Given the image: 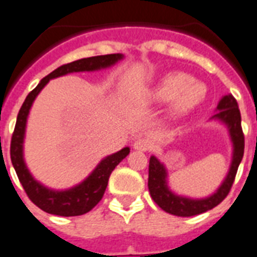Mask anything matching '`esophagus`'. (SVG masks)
<instances>
[{
  "label": "esophagus",
  "mask_w": 257,
  "mask_h": 257,
  "mask_svg": "<svg viewBox=\"0 0 257 257\" xmlns=\"http://www.w3.org/2000/svg\"><path fill=\"white\" fill-rule=\"evenodd\" d=\"M153 147L152 140H149V139H139V140L135 141V144H133V148L136 149V151H151Z\"/></svg>",
  "instance_id": "1"
}]
</instances>
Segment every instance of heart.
I'll return each mask as SVG.
<instances>
[{
	"label": "heart",
	"instance_id": "heart-1",
	"mask_svg": "<svg viewBox=\"0 0 257 257\" xmlns=\"http://www.w3.org/2000/svg\"><path fill=\"white\" fill-rule=\"evenodd\" d=\"M207 88L203 82L195 81L189 74L171 72L157 81L149 93V98L157 104L169 103L167 117L171 120L183 118L203 104Z\"/></svg>",
	"mask_w": 257,
	"mask_h": 257
}]
</instances>
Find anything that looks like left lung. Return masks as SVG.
I'll return each instance as SVG.
<instances>
[{
	"label": "left lung",
	"mask_w": 257,
	"mask_h": 257,
	"mask_svg": "<svg viewBox=\"0 0 257 257\" xmlns=\"http://www.w3.org/2000/svg\"><path fill=\"white\" fill-rule=\"evenodd\" d=\"M211 120L220 121L221 124L227 126L232 148H233L229 171H228L225 179L223 180L221 185L211 196L203 197V199H192V197L175 193L168 185V171L165 168V165L157 157L151 156L149 159L148 188L151 197L163 211L168 212L171 215L181 216V217L200 215V213H204V212L215 208L216 205H219L229 193V189L235 180L236 172H237L244 155L241 116H240L239 105H237L235 97L232 94L221 97V100L219 101L217 108H216V114L211 117Z\"/></svg>",
	"instance_id": "1"
}]
</instances>
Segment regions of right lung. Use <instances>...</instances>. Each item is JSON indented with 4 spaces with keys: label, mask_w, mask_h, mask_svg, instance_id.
Segmentation results:
<instances>
[{
    "label": "right lung",
    "mask_w": 257,
    "mask_h": 257,
    "mask_svg": "<svg viewBox=\"0 0 257 257\" xmlns=\"http://www.w3.org/2000/svg\"><path fill=\"white\" fill-rule=\"evenodd\" d=\"M124 58V54H105V56H94V57L81 58L77 61L62 65L49 73L40 81L36 88L26 96L17 116V122L14 128L12 143H10V159L20 183L25 189L26 195L42 211L58 216H80L89 212L98 204L108 185L109 176L112 171L128 156L131 149L125 147L118 152L104 157L92 171V173L82 180L81 183L64 191H57L45 187L44 184L34 179L29 172L24 160V140H25L26 121L29 116L30 108L33 105L36 97L41 92L44 86L53 78L61 77L69 73L77 72H94L110 68L114 64Z\"/></svg>",
    "instance_id": "right-lung-1"
}]
</instances>
